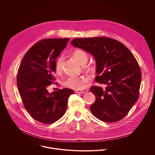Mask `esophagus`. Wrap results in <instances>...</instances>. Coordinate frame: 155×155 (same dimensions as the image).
<instances>
[{
	"instance_id": "1",
	"label": "esophagus",
	"mask_w": 155,
	"mask_h": 155,
	"mask_svg": "<svg viewBox=\"0 0 155 155\" xmlns=\"http://www.w3.org/2000/svg\"><path fill=\"white\" fill-rule=\"evenodd\" d=\"M88 91L87 90H76L75 92L77 93H86Z\"/></svg>"
}]
</instances>
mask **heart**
Returning a JSON list of instances; mask_svg holds the SVG:
<instances>
[{
	"instance_id": "b5f03b06",
	"label": "heart",
	"mask_w": 155,
	"mask_h": 155,
	"mask_svg": "<svg viewBox=\"0 0 155 155\" xmlns=\"http://www.w3.org/2000/svg\"><path fill=\"white\" fill-rule=\"evenodd\" d=\"M72 56L81 65H85L88 60V56L87 53L82 50L77 49L72 52ZM64 58L63 56H59L55 62V69L57 73H60L62 70V65ZM84 69L86 72L94 74L96 71V68L94 65L89 64L84 65ZM89 78L84 76L79 77H69L64 82L63 84L64 86L72 89L74 90H82L86 87Z\"/></svg>"
}]
</instances>
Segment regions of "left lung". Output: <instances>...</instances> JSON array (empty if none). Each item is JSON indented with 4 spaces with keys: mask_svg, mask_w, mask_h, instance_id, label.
I'll list each match as a JSON object with an SVG mask.
<instances>
[{
    "mask_svg": "<svg viewBox=\"0 0 155 155\" xmlns=\"http://www.w3.org/2000/svg\"><path fill=\"white\" fill-rule=\"evenodd\" d=\"M71 45L92 54L96 62V81L106 87L93 86L96 101L93 115L108 123L123 119L137 102L142 79L137 60L121 42L104 37L74 38Z\"/></svg>",
    "mask_w": 155,
    "mask_h": 155,
    "instance_id": "obj_1",
    "label": "left lung"
}]
</instances>
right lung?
<instances>
[{
  "mask_svg": "<svg viewBox=\"0 0 155 155\" xmlns=\"http://www.w3.org/2000/svg\"><path fill=\"white\" fill-rule=\"evenodd\" d=\"M69 38L39 41L25 54L17 74L18 91L26 110L35 120L51 124L64 114L69 96V88L50 93L47 87L54 83L56 59L65 48Z\"/></svg>",
  "mask_w": 155,
  "mask_h": 155,
  "instance_id": "obj_1",
  "label": "right lung"
}]
</instances>
